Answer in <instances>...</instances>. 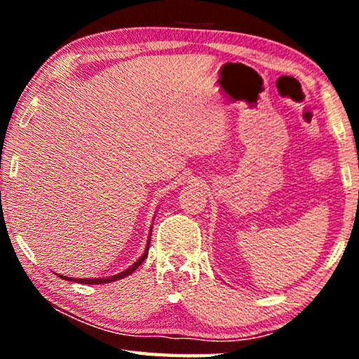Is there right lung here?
Returning a JSON list of instances; mask_svg holds the SVG:
<instances>
[{
	"mask_svg": "<svg viewBox=\"0 0 359 359\" xmlns=\"http://www.w3.org/2000/svg\"><path fill=\"white\" fill-rule=\"evenodd\" d=\"M150 234H151V229H150ZM149 244H150V239H149ZM149 244L145 247L144 255L141 258H139L135 264H131L128 269H125L123 272H120L117 276H112V277H101V278H72V277H66V276H58L62 277L63 280H69V282H79V283H87V285H98V283H109V282H115V280H120V278H123L126 276H130L131 272H135L139 266L142 264V261L147 258V253H149Z\"/></svg>",
	"mask_w": 359,
	"mask_h": 359,
	"instance_id": "add662e5",
	"label": "right lung"
}]
</instances>
